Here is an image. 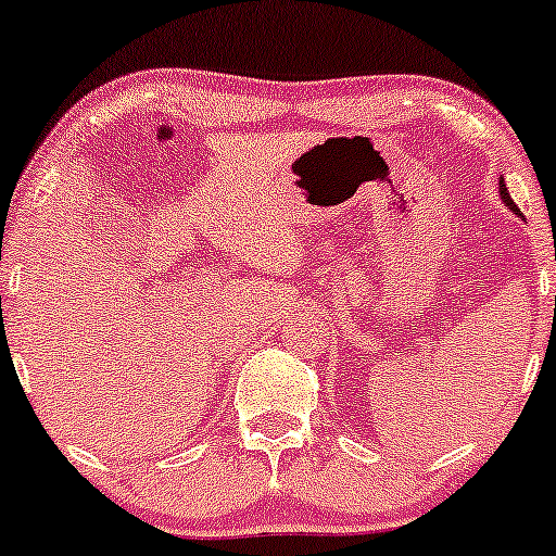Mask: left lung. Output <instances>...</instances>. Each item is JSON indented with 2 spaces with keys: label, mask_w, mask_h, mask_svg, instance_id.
I'll return each mask as SVG.
<instances>
[{
  "label": "left lung",
  "mask_w": 556,
  "mask_h": 556,
  "mask_svg": "<svg viewBox=\"0 0 556 556\" xmlns=\"http://www.w3.org/2000/svg\"><path fill=\"white\" fill-rule=\"evenodd\" d=\"M498 192H502V200H504L506 205H509L511 213H517V216H522L520 208H517V205H515V200H511V198H509V192H506V185H504V179H498Z\"/></svg>",
  "instance_id": "left-lung-1"
}]
</instances>
